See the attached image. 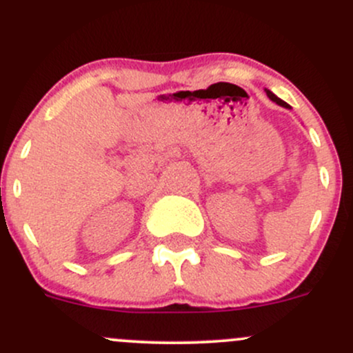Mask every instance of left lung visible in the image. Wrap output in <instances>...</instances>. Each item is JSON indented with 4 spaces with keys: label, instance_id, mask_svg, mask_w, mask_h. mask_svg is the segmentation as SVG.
Segmentation results:
<instances>
[{
    "label": "left lung",
    "instance_id": "left-lung-1",
    "mask_svg": "<svg viewBox=\"0 0 353 353\" xmlns=\"http://www.w3.org/2000/svg\"><path fill=\"white\" fill-rule=\"evenodd\" d=\"M265 94L269 96V99H270V101H274V103H276V105L283 106V108H289V105H288V103L283 101V99H281V98H277V96L274 94L272 91H269V89H265Z\"/></svg>",
    "mask_w": 353,
    "mask_h": 353
}]
</instances>
